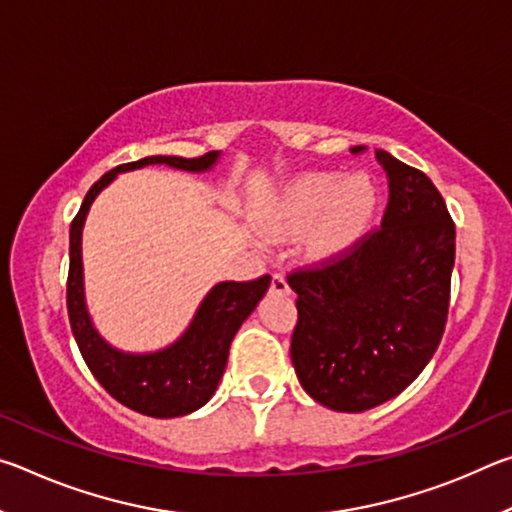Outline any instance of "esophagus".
<instances>
[{"label": "esophagus", "mask_w": 512, "mask_h": 512, "mask_svg": "<svg viewBox=\"0 0 512 512\" xmlns=\"http://www.w3.org/2000/svg\"><path fill=\"white\" fill-rule=\"evenodd\" d=\"M271 289L275 291V293H291V287H289V280H287V275L284 273H273V277H271Z\"/></svg>", "instance_id": "obj_1"}]
</instances>
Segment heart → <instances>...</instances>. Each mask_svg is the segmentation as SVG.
<instances>
[{
    "instance_id": "obj_1",
    "label": "heart",
    "mask_w": 512,
    "mask_h": 512,
    "mask_svg": "<svg viewBox=\"0 0 512 512\" xmlns=\"http://www.w3.org/2000/svg\"><path fill=\"white\" fill-rule=\"evenodd\" d=\"M372 203H375V187L366 176L341 183L334 173H318L298 180L273 207L268 221L273 230L298 232L323 216L311 246L316 253H334L348 246L363 228Z\"/></svg>"
}]
</instances>
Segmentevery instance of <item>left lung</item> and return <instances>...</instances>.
I'll list each match as a JSON object with an SVG mask.
<instances>
[{
    "label": "left lung",
    "mask_w": 512,
    "mask_h": 512,
    "mask_svg": "<svg viewBox=\"0 0 512 512\" xmlns=\"http://www.w3.org/2000/svg\"><path fill=\"white\" fill-rule=\"evenodd\" d=\"M366 149L357 146L354 153ZM388 203L339 255L293 268L291 361L318 404L361 413L400 395L443 339L456 225L420 169L375 151Z\"/></svg>",
    "instance_id": "left-lung-1"
}]
</instances>
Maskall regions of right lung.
Listing matches in <instances>:
<instances>
[{"instance_id":"add662e5","label":"right lung","mask_w":512,"mask_h":512,"mask_svg":"<svg viewBox=\"0 0 512 512\" xmlns=\"http://www.w3.org/2000/svg\"><path fill=\"white\" fill-rule=\"evenodd\" d=\"M216 151L201 158H176V155H151L137 162L119 164L90 187L79 214L69 228V273H67V316L76 345L99 384L128 409L151 418H178L210 400L228 363L230 343L237 329L257 307L271 284V275L248 282H221L207 293L194 323L171 348L153 354H124L94 332L83 300L81 230L90 205L97 194L119 171H131L146 164H169L185 171H205L216 160Z\"/></svg>"}]
</instances>
